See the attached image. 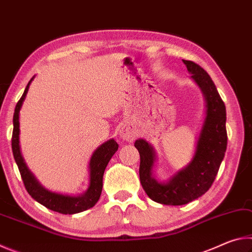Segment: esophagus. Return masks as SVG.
<instances>
[{"label": "esophagus", "mask_w": 252, "mask_h": 252, "mask_svg": "<svg viewBox=\"0 0 252 252\" xmlns=\"http://www.w3.org/2000/svg\"><path fill=\"white\" fill-rule=\"evenodd\" d=\"M120 135H121V138H122L123 140H126V141H129V142L133 141V140L135 139V132H134V129H133V127H132V126H130V125H126V126H123L121 127Z\"/></svg>", "instance_id": "34e87169"}]
</instances>
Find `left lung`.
<instances>
[{"mask_svg":"<svg viewBox=\"0 0 252 252\" xmlns=\"http://www.w3.org/2000/svg\"><path fill=\"white\" fill-rule=\"evenodd\" d=\"M188 71L201 88L207 103V117L199 135L197 150L190 164L167 183H159L152 177L155 151L147 141L136 140L140 153L139 176L143 190L153 201L169 206H182L198 199L210 189L227 150L225 105L215 83L197 63L182 60Z\"/></svg>","mask_w":252,"mask_h":252,"instance_id":"obj_1","label":"left lung"}]
</instances>
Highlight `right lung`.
<instances>
[{
  "label": "right lung",
  "mask_w": 252,
  "mask_h": 252,
  "mask_svg": "<svg viewBox=\"0 0 252 252\" xmlns=\"http://www.w3.org/2000/svg\"><path fill=\"white\" fill-rule=\"evenodd\" d=\"M32 80L33 78L30 80L24 93L16 103L13 116V133H12V151H13L14 159L18 164L25 189L34 200H36L37 202L43 204L44 207L52 211L63 213V215H73V213L88 210L94 206L97 200L100 199L102 187H103L102 180H103L104 170L111 158L118 151V143L113 139H111L97 148L93 153L90 160V186L84 194H81L79 197H71V195L51 192V191L44 189L35 180L33 174L29 171L27 164L24 163L23 158L21 156L19 146V112Z\"/></svg>",
  "instance_id": "1"
}]
</instances>
